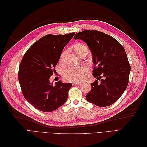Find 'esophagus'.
<instances>
[{
	"mask_svg": "<svg viewBox=\"0 0 147 147\" xmlns=\"http://www.w3.org/2000/svg\"><path fill=\"white\" fill-rule=\"evenodd\" d=\"M73 84L74 85H76V86H80L82 83H73Z\"/></svg>",
	"mask_w": 147,
	"mask_h": 147,
	"instance_id": "34e87169",
	"label": "esophagus"
}]
</instances>
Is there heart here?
I'll return each instance as SVG.
<instances>
[{"instance_id": "1", "label": "heart", "mask_w": 147, "mask_h": 147, "mask_svg": "<svg viewBox=\"0 0 147 147\" xmlns=\"http://www.w3.org/2000/svg\"><path fill=\"white\" fill-rule=\"evenodd\" d=\"M74 51L80 56L84 52H88V47L85 44L82 43H78L75 44L73 47ZM67 53V51H64L60 56V62H63L65 56ZM90 68L88 65H83L78 67H70L63 71V77L65 80L78 83L83 81L86 75L88 73Z\"/></svg>"}]
</instances>
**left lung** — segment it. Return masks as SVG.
Listing matches in <instances>:
<instances>
[{"mask_svg": "<svg viewBox=\"0 0 147 147\" xmlns=\"http://www.w3.org/2000/svg\"><path fill=\"white\" fill-rule=\"evenodd\" d=\"M74 38L87 43L95 65L92 75L97 80L91 83L92 88L86 95V100L99 107L111 105L128 85L131 66L125 50L113 37L96 30L78 32Z\"/></svg>", "mask_w": 147, "mask_h": 147, "instance_id": "8db88e82", "label": "left lung"}]
</instances>
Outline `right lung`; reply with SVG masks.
Listing matches in <instances>:
<instances>
[{
	"label": "right lung",
	"mask_w": 147,
	"mask_h": 147,
	"mask_svg": "<svg viewBox=\"0 0 147 147\" xmlns=\"http://www.w3.org/2000/svg\"><path fill=\"white\" fill-rule=\"evenodd\" d=\"M74 34L45 35L28 49L21 61L18 80L22 93L31 105L42 112H53L67 99L72 84L60 80L53 86L50 78L56 71L64 47Z\"/></svg>",
	"instance_id": "add662e5"
}]
</instances>
